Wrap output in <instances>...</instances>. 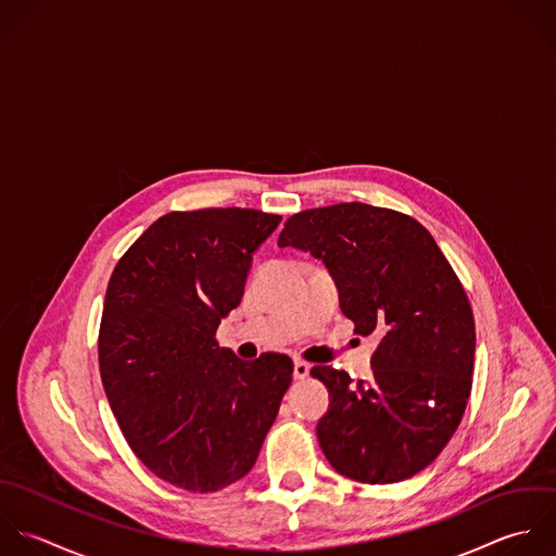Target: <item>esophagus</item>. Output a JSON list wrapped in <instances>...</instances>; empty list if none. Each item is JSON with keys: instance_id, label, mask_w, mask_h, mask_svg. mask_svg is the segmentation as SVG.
Segmentation results:
<instances>
[{"instance_id": "34e87169", "label": "esophagus", "mask_w": 556, "mask_h": 556, "mask_svg": "<svg viewBox=\"0 0 556 556\" xmlns=\"http://www.w3.org/2000/svg\"><path fill=\"white\" fill-rule=\"evenodd\" d=\"M307 377H309V364L296 359V362H294V379H296V381H303V379H307Z\"/></svg>"}]
</instances>
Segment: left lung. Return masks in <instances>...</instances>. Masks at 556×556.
Masks as SVG:
<instances>
[{
	"label": "left lung",
	"instance_id": "left-lung-1",
	"mask_svg": "<svg viewBox=\"0 0 556 556\" xmlns=\"http://www.w3.org/2000/svg\"><path fill=\"white\" fill-rule=\"evenodd\" d=\"M277 244L320 260L355 331L381 338L368 381L312 368L329 390L316 425L325 457L370 485L418 475L457 431L472 390V307L444 253L412 216L366 203L294 214Z\"/></svg>",
	"mask_w": 556,
	"mask_h": 556
}]
</instances>
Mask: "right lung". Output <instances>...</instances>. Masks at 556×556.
<instances>
[{
	"mask_svg": "<svg viewBox=\"0 0 556 556\" xmlns=\"http://www.w3.org/2000/svg\"><path fill=\"white\" fill-rule=\"evenodd\" d=\"M279 223L242 207L170 212L110 277L103 390L129 448L175 488L207 494L249 475L292 381L288 355L242 362L214 340Z\"/></svg>",
	"mask_w": 556,
	"mask_h": 556,
	"instance_id": "add662e5",
	"label": "right lung"
}]
</instances>
